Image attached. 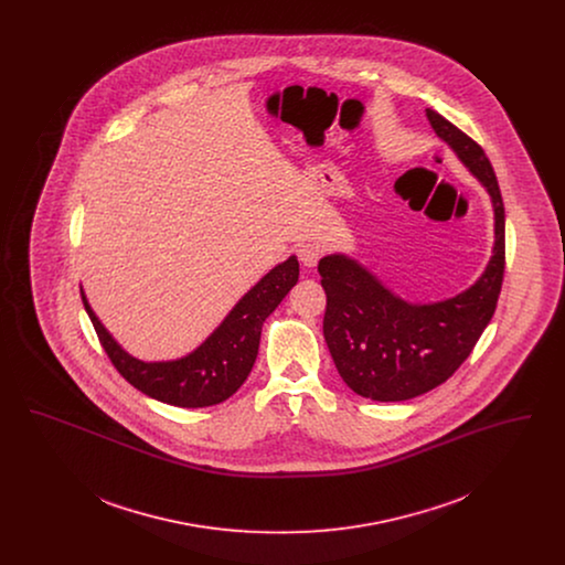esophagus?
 <instances>
[{"label":"esophagus","mask_w":565,"mask_h":565,"mask_svg":"<svg viewBox=\"0 0 565 565\" xmlns=\"http://www.w3.org/2000/svg\"><path fill=\"white\" fill-rule=\"evenodd\" d=\"M322 256L323 249L318 243H302V245L298 247V260H300L305 267H316Z\"/></svg>","instance_id":"34e87169"}]
</instances>
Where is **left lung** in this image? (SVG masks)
<instances>
[{
    "label": "left lung",
    "instance_id": "left-lung-1",
    "mask_svg": "<svg viewBox=\"0 0 565 565\" xmlns=\"http://www.w3.org/2000/svg\"><path fill=\"white\" fill-rule=\"evenodd\" d=\"M426 116L436 135L489 190L495 245L472 288L431 305H411L392 295L373 273L348 256L334 254L320 260L326 292L323 339L334 366L355 394L379 403L422 396L454 375L491 322L504 279V203L493 167L472 137L434 109H426Z\"/></svg>",
    "mask_w": 565,
    "mask_h": 565
}]
</instances>
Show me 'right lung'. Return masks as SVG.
Instances as JSON below:
<instances>
[{
  "instance_id": "add662e5",
  "label": "right lung",
  "mask_w": 565,
  "mask_h": 565,
  "mask_svg": "<svg viewBox=\"0 0 565 565\" xmlns=\"http://www.w3.org/2000/svg\"><path fill=\"white\" fill-rule=\"evenodd\" d=\"M296 281L298 260L290 256L243 296L201 348L173 362L135 360L109 337L108 330L93 313L82 288L81 295L99 343L120 375L154 401L182 408H199L224 403L242 387L258 355L263 323L284 296L295 288Z\"/></svg>"
}]
</instances>
